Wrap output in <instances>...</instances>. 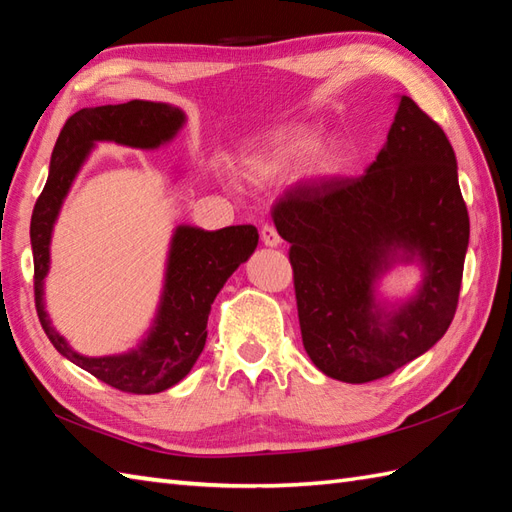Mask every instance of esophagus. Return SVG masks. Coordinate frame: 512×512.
Instances as JSON below:
<instances>
[{
  "mask_svg": "<svg viewBox=\"0 0 512 512\" xmlns=\"http://www.w3.org/2000/svg\"><path fill=\"white\" fill-rule=\"evenodd\" d=\"M259 233H262V242H264V246H268V248H277V246L281 244V237H279V233H277L275 228L270 226V224H264V226H262V231H259Z\"/></svg>",
  "mask_w": 512,
  "mask_h": 512,
  "instance_id": "obj_1",
  "label": "esophagus"
}]
</instances>
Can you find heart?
Masks as SVG:
<instances>
[{"instance_id": "1", "label": "heart", "mask_w": 512, "mask_h": 512, "mask_svg": "<svg viewBox=\"0 0 512 512\" xmlns=\"http://www.w3.org/2000/svg\"><path fill=\"white\" fill-rule=\"evenodd\" d=\"M308 156L306 171L312 180H332L347 167V147L336 138L321 140L312 127H288L268 136L244 156V176L253 182H270Z\"/></svg>"}]
</instances>
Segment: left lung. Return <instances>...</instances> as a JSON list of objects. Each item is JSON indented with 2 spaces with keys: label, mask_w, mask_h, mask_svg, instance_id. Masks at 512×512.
I'll use <instances>...</instances> for the list:
<instances>
[{
  "label": "left lung",
  "mask_w": 512,
  "mask_h": 512,
  "mask_svg": "<svg viewBox=\"0 0 512 512\" xmlns=\"http://www.w3.org/2000/svg\"><path fill=\"white\" fill-rule=\"evenodd\" d=\"M367 173L286 193L275 211L290 244L303 347L343 383L383 378L436 345L458 306L469 213L447 134L409 96ZM400 265L421 270L407 300L382 279Z\"/></svg>",
  "instance_id": "8db88e82"
}]
</instances>
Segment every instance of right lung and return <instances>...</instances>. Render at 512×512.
Here are the masks:
<instances>
[{
  "label": "right lung",
  "instance_id": "1",
  "mask_svg": "<svg viewBox=\"0 0 512 512\" xmlns=\"http://www.w3.org/2000/svg\"><path fill=\"white\" fill-rule=\"evenodd\" d=\"M187 125L180 107L154 101L85 107L65 121L52 149L50 171L30 220L35 259V303L39 321L61 356L103 383L129 394H158L191 372L206 343V321L217 292L235 270L255 253L257 228L226 226L204 231L200 226L173 228L162 277L160 299L147 332L134 347L118 354L85 356L76 352L52 325L46 310V277L50 244L63 202L85 162L99 143H116L154 151L169 145Z\"/></svg>",
  "mask_w": 512,
  "mask_h": 512
}]
</instances>
